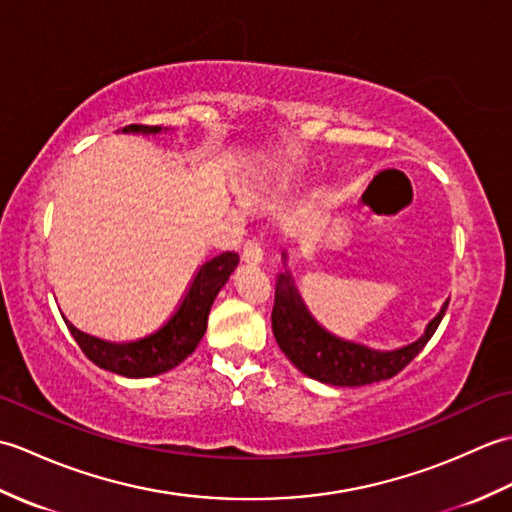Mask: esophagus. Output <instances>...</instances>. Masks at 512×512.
I'll use <instances>...</instances> for the list:
<instances>
[{"label":"esophagus","mask_w":512,"mask_h":512,"mask_svg":"<svg viewBox=\"0 0 512 512\" xmlns=\"http://www.w3.org/2000/svg\"><path fill=\"white\" fill-rule=\"evenodd\" d=\"M242 259L246 264H253V266L262 262L264 250H262V246H259V242H255V239H248V242L244 244V250H242Z\"/></svg>","instance_id":"1"}]
</instances>
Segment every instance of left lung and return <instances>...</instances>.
Masks as SVG:
<instances>
[{"mask_svg":"<svg viewBox=\"0 0 512 512\" xmlns=\"http://www.w3.org/2000/svg\"><path fill=\"white\" fill-rule=\"evenodd\" d=\"M447 308L449 299L444 301L442 310L431 319L418 341L391 352H378L367 345L343 341L339 336L323 330L303 306L299 290L292 284V277L288 273H281L277 277L275 306L270 321H273L277 345L299 372L325 385L361 387L387 380L396 376L400 369H405L420 354L422 347L429 343L431 336L436 334Z\"/></svg>","mask_w":512,"mask_h":512,"instance_id":"1","label":"left lung"}]
</instances>
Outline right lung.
Wrapping results in <instances>:
<instances>
[{
	"instance_id": "add662e5",
	"label": "right lung",
	"mask_w": 512,
	"mask_h": 512,
	"mask_svg": "<svg viewBox=\"0 0 512 512\" xmlns=\"http://www.w3.org/2000/svg\"><path fill=\"white\" fill-rule=\"evenodd\" d=\"M123 132L132 134H158V125H127ZM239 264L237 253H222L204 262L193 281L184 292L178 308L171 317L147 336L136 341L112 343L96 339V336L76 330L68 323V330L79 343L81 352L107 372L121 374L127 378H147L162 372H169L180 365L184 358L193 354L200 339L206 332V319L213 306L217 292L231 277L235 266Z\"/></svg>"
}]
</instances>
